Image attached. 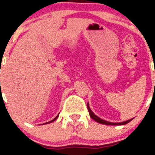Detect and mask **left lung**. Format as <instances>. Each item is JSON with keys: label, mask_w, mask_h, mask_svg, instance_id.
<instances>
[{"label": "left lung", "mask_w": 155, "mask_h": 155, "mask_svg": "<svg viewBox=\"0 0 155 155\" xmlns=\"http://www.w3.org/2000/svg\"><path fill=\"white\" fill-rule=\"evenodd\" d=\"M87 110H88V112H89V115H90L91 118L92 119L94 120L95 121H97V122L100 123V124H107V125H124V124H127V123H129L130 121H132V120H133V119L128 120V121H123V122H121V123H112V122H109V121H105V120L101 119V118H100L99 117H97V115H95L94 114V112H92L91 110L90 107H89L88 104H87Z\"/></svg>", "instance_id": "1"}]
</instances>
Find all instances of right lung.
I'll return each instance as SVG.
<instances>
[{"label":"right lung","instance_id":"1","mask_svg":"<svg viewBox=\"0 0 155 155\" xmlns=\"http://www.w3.org/2000/svg\"><path fill=\"white\" fill-rule=\"evenodd\" d=\"M58 115H57V116H56V117H55V118H54V119H53V120H51V121H48V122H46V123H45V124H49V123H51V122H52V121H55V120H56V119H57V118H58Z\"/></svg>","mask_w":155,"mask_h":155}]
</instances>
